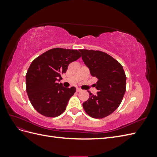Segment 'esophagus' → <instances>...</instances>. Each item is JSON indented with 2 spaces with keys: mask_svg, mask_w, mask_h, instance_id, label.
<instances>
[{
  "mask_svg": "<svg viewBox=\"0 0 157 157\" xmlns=\"http://www.w3.org/2000/svg\"><path fill=\"white\" fill-rule=\"evenodd\" d=\"M81 90H82L80 89V88H77V92H80V91H81Z\"/></svg>",
  "mask_w": 157,
  "mask_h": 157,
  "instance_id": "obj_1",
  "label": "esophagus"
}]
</instances>
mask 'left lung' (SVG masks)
<instances>
[{
    "instance_id": "obj_1",
    "label": "left lung",
    "mask_w": 157,
    "mask_h": 157,
    "mask_svg": "<svg viewBox=\"0 0 157 157\" xmlns=\"http://www.w3.org/2000/svg\"><path fill=\"white\" fill-rule=\"evenodd\" d=\"M84 64L92 77L96 95L89 92L90 98L83 103L84 111L92 118H102L120 105L126 92V77L121 64L109 54L98 50H79Z\"/></svg>"
}]
</instances>
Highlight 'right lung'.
<instances>
[{
    "mask_svg": "<svg viewBox=\"0 0 157 157\" xmlns=\"http://www.w3.org/2000/svg\"><path fill=\"white\" fill-rule=\"evenodd\" d=\"M80 57L77 50L56 48L32 61L26 74V91L36 111L48 117H56L65 111L76 88H65L58 82L68 65Z\"/></svg>",
    "mask_w": 157,
    "mask_h": 157,
    "instance_id": "add662e5",
    "label": "right lung"
}]
</instances>
